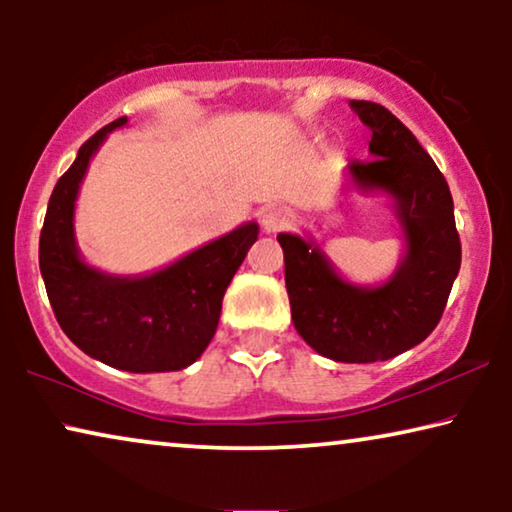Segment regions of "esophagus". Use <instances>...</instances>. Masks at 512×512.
<instances>
[{
	"label": "esophagus",
	"mask_w": 512,
	"mask_h": 512,
	"mask_svg": "<svg viewBox=\"0 0 512 512\" xmlns=\"http://www.w3.org/2000/svg\"><path fill=\"white\" fill-rule=\"evenodd\" d=\"M291 223H293V214H291V209H286V207H268L261 214L263 233H268V235H275V233H279V230H286Z\"/></svg>",
	"instance_id": "obj_1"
}]
</instances>
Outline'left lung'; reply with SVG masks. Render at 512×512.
<instances>
[{"label": "left lung", "instance_id": "1", "mask_svg": "<svg viewBox=\"0 0 512 512\" xmlns=\"http://www.w3.org/2000/svg\"><path fill=\"white\" fill-rule=\"evenodd\" d=\"M373 130L366 163H349L354 186L396 198L408 254L377 289L342 282L317 247L277 235L291 319L307 345L342 363L387 361L419 345L438 326L461 265L450 186L417 137L377 102L352 100Z\"/></svg>", "mask_w": 512, "mask_h": 512}]
</instances>
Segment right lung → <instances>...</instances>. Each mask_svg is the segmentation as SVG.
<instances>
[{"label":"right lung","instance_id":"right-lung-1","mask_svg":"<svg viewBox=\"0 0 512 512\" xmlns=\"http://www.w3.org/2000/svg\"><path fill=\"white\" fill-rule=\"evenodd\" d=\"M125 121L116 118L83 142L55 184L39 237L41 277L60 328L88 356L130 373L181 370L214 338L223 293L258 226L247 223L149 277H109L88 268L76 254L74 200L97 146Z\"/></svg>","mask_w":512,"mask_h":512}]
</instances>
